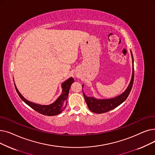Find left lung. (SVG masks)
<instances>
[{
    "label": "left lung",
    "mask_w": 155,
    "mask_h": 155,
    "mask_svg": "<svg viewBox=\"0 0 155 155\" xmlns=\"http://www.w3.org/2000/svg\"><path fill=\"white\" fill-rule=\"evenodd\" d=\"M132 55V75L130 80V84H129L126 90L120 95L118 96L117 97L110 99H105V100H98L96 99L94 97H87L85 95L83 92V95L87 104V107L93 113L96 114H103L107 112L110 111V110H113L117 107L120 105L121 104L127 99L128 96L132 90V86H133L134 82V58L133 55H132V51H130Z\"/></svg>",
    "instance_id": "8db88e82"
}]
</instances>
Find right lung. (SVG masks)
I'll return each mask as SVG.
<instances>
[{"instance_id":"1","label":"right lung","mask_w":155,"mask_h":155,"mask_svg":"<svg viewBox=\"0 0 155 155\" xmlns=\"http://www.w3.org/2000/svg\"><path fill=\"white\" fill-rule=\"evenodd\" d=\"M74 79L72 78H70L67 81H65L64 83H63L62 84V94L55 102L48 105H41L39 104H36L33 102L27 100L21 94L19 91L17 89L15 84H14V86H15L16 90L18 95L19 96V97L25 103V104H26L28 105H29L33 110H35V111L38 112L41 114L47 116H54L61 114L63 111L64 109L65 108L66 104H67L68 102V98L70 87L72 83H74Z\"/></svg>"}]
</instances>
